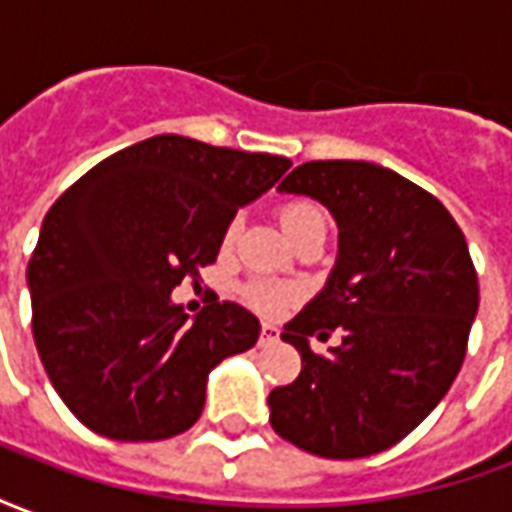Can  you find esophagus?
<instances>
[{"instance_id":"1","label":"esophagus","mask_w":512,"mask_h":512,"mask_svg":"<svg viewBox=\"0 0 512 512\" xmlns=\"http://www.w3.org/2000/svg\"><path fill=\"white\" fill-rule=\"evenodd\" d=\"M277 340H279L277 326H271V323H263V329H260V345H274Z\"/></svg>"}]
</instances>
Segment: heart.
<instances>
[{"label": "heart", "instance_id": "obj_1", "mask_svg": "<svg viewBox=\"0 0 512 512\" xmlns=\"http://www.w3.org/2000/svg\"><path fill=\"white\" fill-rule=\"evenodd\" d=\"M279 219H282V227H285V233H288L293 241L301 238L304 233H310V230L326 227V216H323L321 208L310 200L288 202V205L279 211ZM238 233H241V216H233V219L227 222V227H224V249H230V246L235 244ZM241 299H244L252 310L263 312V315H279V312H285L293 301L299 299V288L257 279V282H246L244 290H241Z\"/></svg>", "mask_w": 512, "mask_h": 512}]
</instances>
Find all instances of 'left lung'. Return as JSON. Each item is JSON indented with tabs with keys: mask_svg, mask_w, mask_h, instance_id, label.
<instances>
[{
	"mask_svg": "<svg viewBox=\"0 0 512 512\" xmlns=\"http://www.w3.org/2000/svg\"><path fill=\"white\" fill-rule=\"evenodd\" d=\"M337 222L323 290L285 326L299 378L268 395L271 428L321 458H365L406 439L447 395L480 288L469 246L433 194L370 161H307L279 183ZM344 343L311 354L309 337Z\"/></svg>",
	"mask_w": 512,
	"mask_h": 512,
	"instance_id": "8db88e82",
	"label": "left lung"
}]
</instances>
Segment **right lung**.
I'll list each match as a JSON object with an SVG mask.
<instances>
[{"label":"right lung","instance_id":"obj_1","mask_svg":"<svg viewBox=\"0 0 512 512\" xmlns=\"http://www.w3.org/2000/svg\"><path fill=\"white\" fill-rule=\"evenodd\" d=\"M288 167L161 134L104 158L51 205L27 268L32 334L82 425L158 441L200 419L208 373L249 351L260 321L233 301L189 321L169 293L211 266L227 222Z\"/></svg>","mask_w":512,"mask_h":512}]
</instances>
